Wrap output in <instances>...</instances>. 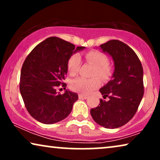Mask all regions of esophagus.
<instances>
[{"instance_id": "obj_1", "label": "esophagus", "mask_w": 160, "mask_h": 160, "mask_svg": "<svg viewBox=\"0 0 160 160\" xmlns=\"http://www.w3.org/2000/svg\"><path fill=\"white\" fill-rule=\"evenodd\" d=\"M78 98H79V99L84 100V99H87V96L85 95H82V94H79V95H78Z\"/></svg>"}]
</instances>
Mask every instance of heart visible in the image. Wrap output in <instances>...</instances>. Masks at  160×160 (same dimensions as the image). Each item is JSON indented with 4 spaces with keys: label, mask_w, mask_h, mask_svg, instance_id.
Instances as JSON below:
<instances>
[{
    "label": "heart",
    "mask_w": 160,
    "mask_h": 160,
    "mask_svg": "<svg viewBox=\"0 0 160 160\" xmlns=\"http://www.w3.org/2000/svg\"><path fill=\"white\" fill-rule=\"evenodd\" d=\"M85 58L88 62L95 66L93 76H98L102 79H107L111 74V68L108 65V59L106 54L100 51L92 50L85 54ZM81 65V58L78 54H73L68 60L67 66L69 73L75 75L77 73ZM101 85V81L98 77L86 78L83 77L76 78L72 80L70 84L72 90L88 95Z\"/></svg>",
    "instance_id": "1"
}]
</instances>
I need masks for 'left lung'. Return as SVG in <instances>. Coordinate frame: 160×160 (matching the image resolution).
<instances>
[{
  "instance_id": "1",
  "label": "left lung",
  "mask_w": 160,
  "mask_h": 160,
  "mask_svg": "<svg viewBox=\"0 0 160 160\" xmlns=\"http://www.w3.org/2000/svg\"><path fill=\"white\" fill-rule=\"evenodd\" d=\"M102 52L112 57L114 72L112 80L100 89L103 98L90 113L96 123L108 129L128 123L136 113L144 93L143 71L138 57L131 48L119 40L100 45Z\"/></svg>"
}]
</instances>
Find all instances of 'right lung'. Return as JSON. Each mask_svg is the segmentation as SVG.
Returning a JSON list of instances; mask_svg holds the SVG:
<instances>
[{"mask_svg":"<svg viewBox=\"0 0 160 160\" xmlns=\"http://www.w3.org/2000/svg\"><path fill=\"white\" fill-rule=\"evenodd\" d=\"M59 38L50 37L36 46L24 61L19 90L31 117L41 123L62 121L71 112L78 95L69 90L57 92L68 72V60L74 52L84 49Z\"/></svg>","mask_w":160,"mask_h":160,"instance_id":"obj_1","label":"right lung"}]
</instances>
